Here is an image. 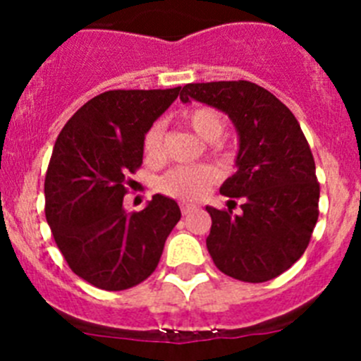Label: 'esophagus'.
Returning <instances> with one entry per match:
<instances>
[{
	"label": "esophagus",
	"instance_id": "1",
	"mask_svg": "<svg viewBox=\"0 0 361 361\" xmlns=\"http://www.w3.org/2000/svg\"><path fill=\"white\" fill-rule=\"evenodd\" d=\"M195 208H197L195 204H186V202L180 204V212H183V215H188V213H191Z\"/></svg>",
	"mask_w": 361,
	"mask_h": 361
}]
</instances>
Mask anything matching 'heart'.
I'll use <instances>...</instances> for the list:
<instances>
[{"instance_id":"b5f03b06","label":"heart","mask_w":361,"mask_h":361,"mask_svg":"<svg viewBox=\"0 0 361 361\" xmlns=\"http://www.w3.org/2000/svg\"><path fill=\"white\" fill-rule=\"evenodd\" d=\"M184 121L202 141L215 142L224 133V117L219 111L208 106H199L190 110L184 116ZM162 142H164V124L153 123L145 133L142 149L145 155L152 161H157L162 155ZM219 173L215 168L208 164L199 166H177L168 173L162 175L159 188L162 193L180 200H197L216 183Z\"/></svg>"}]
</instances>
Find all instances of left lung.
I'll return each instance as SVG.
<instances>
[{
    "mask_svg": "<svg viewBox=\"0 0 361 361\" xmlns=\"http://www.w3.org/2000/svg\"><path fill=\"white\" fill-rule=\"evenodd\" d=\"M191 99L228 114L238 132L237 171L220 193L233 206L240 199L242 213L206 206L213 262L242 282L276 279L307 250L318 220L320 184L307 139L293 111L255 82H190L180 101Z\"/></svg>",
    "mask_w": 361,
    "mask_h": 361,
    "instance_id": "left-lung-1",
    "label": "left lung"
}]
</instances>
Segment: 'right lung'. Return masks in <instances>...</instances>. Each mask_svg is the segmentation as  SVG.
<instances>
[{
  "instance_id": "1",
  "label": "right lung",
  "mask_w": 361,
  "mask_h": 361,
  "mask_svg": "<svg viewBox=\"0 0 361 361\" xmlns=\"http://www.w3.org/2000/svg\"><path fill=\"white\" fill-rule=\"evenodd\" d=\"M178 92H104L57 137L44 177V215L70 269L95 288L123 291L148 279L180 220L178 204L159 193L142 212L123 208L128 175L142 164L145 133Z\"/></svg>"
}]
</instances>
